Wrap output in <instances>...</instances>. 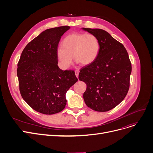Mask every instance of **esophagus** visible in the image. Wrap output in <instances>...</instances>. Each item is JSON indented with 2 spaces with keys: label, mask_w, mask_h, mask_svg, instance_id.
<instances>
[{
  "label": "esophagus",
  "mask_w": 153,
  "mask_h": 153,
  "mask_svg": "<svg viewBox=\"0 0 153 153\" xmlns=\"http://www.w3.org/2000/svg\"><path fill=\"white\" fill-rule=\"evenodd\" d=\"M79 71L78 70L75 71V74H76V77H77V78H78V77H79Z\"/></svg>",
  "instance_id": "34e87169"
}]
</instances>
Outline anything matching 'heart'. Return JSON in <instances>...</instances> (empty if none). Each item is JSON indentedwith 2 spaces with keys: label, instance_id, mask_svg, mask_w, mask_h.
Segmentation results:
<instances>
[{
  "label": "heart",
  "instance_id": "1",
  "mask_svg": "<svg viewBox=\"0 0 153 153\" xmlns=\"http://www.w3.org/2000/svg\"><path fill=\"white\" fill-rule=\"evenodd\" d=\"M100 49L99 40L92 34L74 33L63 39L62 46L56 50V56L59 66L68 69L73 59L77 63L89 65L97 58Z\"/></svg>",
  "mask_w": 153,
  "mask_h": 153
}]
</instances>
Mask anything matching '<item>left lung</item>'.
Returning <instances> with one entry per match:
<instances>
[{
    "label": "left lung",
    "mask_w": 153,
    "mask_h": 153,
    "mask_svg": "<svg viewBox=\"0 0 153 153\" xmlns=\"http://www.w3.org/2000/svg\"><path fill=\"white\" fill-rule=\"evenodd\" d=\"M82 29L97 36L100 46L97 58L79 74V79L87 85L84 100L87 106L95 111H107L126 97L130 87L131 62L124 46L107 31Z\"/></svg>",
    "instance_id": "obj_1"
}]
</instances>
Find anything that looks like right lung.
<instances>
[{
  "instance_id": "1",
  "label": "right lung",
  "mask_w": 153,
  "mask_h": 153,
  "mask_svg": "<svg viewBox=\"0 0 153 153\" xmlns=\"http://www.w3.org/2000/svg\"><path fill=\"white\" fill-rule=\"evenodd\" d=\"M70 27L47 29L23 50L18 63L17 77L23 100L35 111L57 114L66 105V94L77 81L72 70L63 71L56 56L59 40Z\"/></svg>"
}]
</instances>
